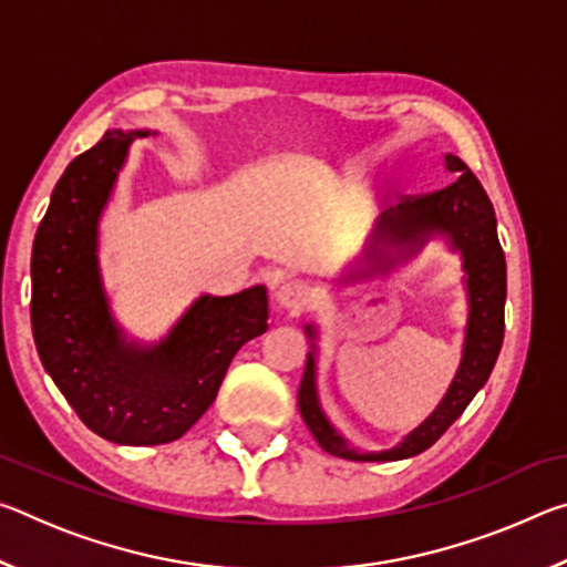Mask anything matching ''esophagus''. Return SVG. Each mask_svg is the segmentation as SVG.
<instances>
[{"label":"esophagus","mask_w":567,"mask_h":567,"mask_svg":"<svg viewBox=\"0 0 567 567\" xmlns=\"http://www.w3.org/2000/svg\"><path fill=\"white\" fill-rule=\"evenodd\" d=\"M275 300H277V305L285 307V310L300 312L307 305H310L312 290L302 280H290V282H282L280 287H277Z\"/></svg>","instance_id":"esophagus-1"}]
</instances>
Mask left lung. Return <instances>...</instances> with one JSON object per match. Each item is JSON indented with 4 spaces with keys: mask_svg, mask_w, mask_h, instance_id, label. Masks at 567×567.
Here are the masks:
<instances>
[{
    "mask_svg": "<svg viewBox=\"0 0 567 567\" xmlns=\"http://www.w3.org/2000/svg\"><path fill=\"white\" fill-rule=\"evenodd\" d=\"M445 165L455 179L447 187L427 192V195H408L398 207L385 209L378 219L375 239L420 247L433 233H445L453 247L460 249L467 272L470 315L457 375L433 415L412 430L398 447L385 450V453L360 455L348 447V443L334 433L328 417L322 415L318 392H315V354L307 352L297 405H300L305 425L310 427L312 437L318 440L324 453L344 460H362V463L417 455L435 445L445 430L463 415L470 400L477 395V390L485 385L495 368L505 332V255L497 243L495 209L480 179L463 159L447 155ZM307 334L312 338L315 330L307 328Z\"/></svg>",
    "mask_w": 567,
    "mask_h": 567,
    "instance_id": "1",
    "label": "left lung"
}]
</instances>
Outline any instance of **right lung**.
<instances>
[{
    "mask_svg": "<svg viewBox=\"0 0 567 567\" xmlns=\"http://www.w3.org/2000/svg\"><path fill=\"white\" fill-rule=\"evenodd\" d=\"M132 140L107 132L56 182L32 247L30 310L44 370L84 425L117 445H162L205 415L237 350L267 330V292L205 295L155 348L124 342L102 292L97 223Z\"/></svg>",
    "mask_w": 567,
    "mask_h": 567,
    "instance_id": "1",
    "label": "right lung"
}]
</instances>
